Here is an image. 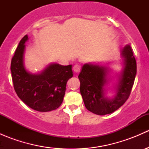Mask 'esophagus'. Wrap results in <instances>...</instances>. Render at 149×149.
I'll use <instances>...</instances> for the list:
<instances>
[{
	"instance_id": "34e87169",
	"label": "esophagus",
	"mask_w": 149,
	"mask_h": 149,
	"mask_svg": "<svg viewBox=\"0 0 149 149\" xmlns=\"http://www.w3.org/2000/svg\"><path fill=\"white\" fill-rule=\"evenodd\" d=\"M73 71H74V73H76V74H78V73H79V72L81 71V66L79 65H75L73 66Z\"/></svg>"
}]
</instances>
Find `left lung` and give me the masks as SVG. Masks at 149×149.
I'll list each match as a JSON object with an SVG mask.
<instances>
[{
    "mask_svg": "<svg viewBox=\"0 0 149 149\" xmlns=\"http://www.w3.org/2000/svg\"><path fill=\"white\" fill-rule=\"evenodd\" d=\"M123 68L115 86V95L112 98L105 96V86L109 83V68L107 66L92 63L84 64L79 75L80 91L86 108L99 115H104L116 111L126 102L130 94L137 65L132 48L129 45L122 50Z\"/></svg>",
    "mask_w": 149,
    "mask_h": 149,
    "instance_id": "8db88e82",
    "label": "left lung"
}]
</instances>
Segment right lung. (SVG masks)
I'll return each instance as SVG.
<instances>
[{"instance_id":"add662e5","label":"right lung","mask_w":149,"mask_h":149,"mask_svg":"<svg viewBox=\"0 0 149 149\" xmlns=\"http://www.w3.org/2000/svg\"><path fill=\"white\" fill-rule=\"evenodd\" d=\"M25 35L19 42L10 64L13 87L18 97L31 109L49 112L59 107L63 101L68 80L73 77L72 65L49 64L40 73L32 74L24 64Z\"/></svg>"}]
</instances>
